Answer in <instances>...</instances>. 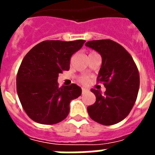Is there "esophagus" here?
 I'll list each match as a JSON object with an SVG mask.
<instances>
[{"label": "esophagus", "instance_id": "obj_1", "mask_svg": "<svg viewBox=\"0 0 155 155\" xmlns=\"http://www.w3.org/2000/svg\"><path fill=\"white\" fill-rule=\"evenodd\" d=\"M81 90H82V94H85V93H87L88 91H89V90L86 89V88H82Z\"/></svg>", "mask_w": 155, "mask_h": 155}]
</instances>
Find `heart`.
<instances>
[{
    "mask_svg": "<svg viewBox=\"0 0 155 155\" xmlns=\"http://www.w3.org/2000/svg\"><path fill=\"white\" fill-rule=\"evenodd\" d=\"M94 53H95V52H91L90 54H94ZM78 81H79L80 83H81V84H87L88 82L90 81V78H89L88 75H81V76L78 77Z\"/></svg>",
    "mask_w": 155,
    "mask_h": 155,
    "instance_id": "1",
    "label": "heart"
}]
</instances>
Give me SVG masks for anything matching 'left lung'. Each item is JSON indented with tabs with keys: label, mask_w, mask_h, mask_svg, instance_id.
Listing matches in <instances>:
<instances>
[{
	"label": "left lung",
	"mask_w": 155,
	"mask_h": 155,
	"mask_svg": "<svg viewBox=\"0 0 155 155\" xmlns=\"http://www.w3.org/2000/svg\"><path fill=\"white\" fill-rule=\"evenodd\" d=\"M85 45L101 54L102 65L97 82L106 88L104 94L91 90L96 101L88 106L89 115L101 124H115L128 116L136 101L140 88L138 68L130 53L115 41H91Z\"/></svg>",
	"instance_id": "1"
}]
</instances>
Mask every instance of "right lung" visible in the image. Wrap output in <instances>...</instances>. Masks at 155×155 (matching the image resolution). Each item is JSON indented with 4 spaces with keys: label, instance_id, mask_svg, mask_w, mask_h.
I'll list each match as a JSON object with an SVG mask.
<instances>
[{
    "label": "right lung",
    "instance_id": "add662e5",
    "mask_svg": "<svg viewBox=\"0 0 155 155\" xmlns=\"http://www.w3.org/2000/svg\"><path fill=\"white\" fill-rule=\"evenodd\" d=\"M84 42L44 41L22 60L16 75V91L24 110L35 122H61L70 112V102L81 94L77 84L59 87L57 80L60 73L69 71L71 56Z\"/></svg>",
    "mask_w": 155,
    "mask_h": 155
}]
</instances>
